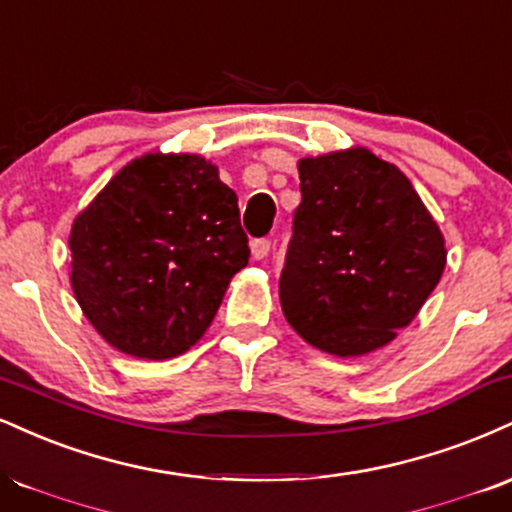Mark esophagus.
<instances>
[{
    "mask_svg": "<svg viewBox=\"0 0 512 512\" xmlns=\"http://www.w3.org/2000/svg\"><path fill=\"white\" fill-rule=\"evenodd\" d=\"M272 250V240L269 238H255L250 243V252H252V260H264Z\"/></svg>",
    "mask_w": 512,
    "mask_h": 512,
    "instance_id": "1",
    "label": "esophagus"
}]
</instances>
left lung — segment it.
<instances>
[{
    "mask_svg": "<svg viewBox=\"0 0 512 512\" xmlns=\"http://www.w3.org/2000/svg\"><path fill=\"white\" fill-rule=\"evenodd\" d=\"M279 279L288 324L324 353H372L415 319L446 267L443 236L396 166L360 150L300 159Z\"/></svg>",
    "mask_w": 512,
    "mask_h": 512,
    "instance_id": "8db88e82",
    "label": "left lung"
}]
</instances>
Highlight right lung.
Returning <instances> with one entry per match:
<instances>
[{"instance_id":"add662e5","label":"right lung","mask_w":512,"mask_h":512,"mask_svg":"<svg viewBox=\"0 0 512 512\" xmlns=\"http://www.w3.org/2000/svg\"><path fill=\"white\" fill-rule=\"evenodd\" d=\"M71 283L107 343L143 360L186 353L250 260L238 197L197 155H145L73 221Z\"/></svg>"}]
</instances>
